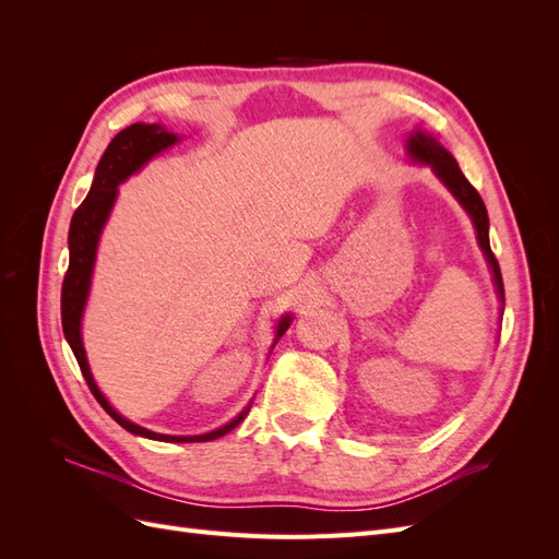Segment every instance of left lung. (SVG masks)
<instances>
[{
  "label": "left lung",
  "mask_w": 559,
  "mask_h": 559,
  "mask_svg": "<svg viewBox=\"0 0 559 559\" xmlns=\"http://www.w3.org/2000/svg\"><path fill=\"white\" fill-rule=\"evenodd\" d=\"M408 154H411L413 160L429 165L431 170L436 173V177L448 186V191L456 200H460V205L471 216V222H473V226H476V233H478V245L485 253V261L489 263V270H492L497 294L503 300V280H501V270H499L497 257L492 253V249H489V218H487V210H485V202H483L480 193L473 189L468 179L462 175L460 165H456V160L452 158L450 151L438 144L429 132L417 130V132L411 134V138H408Z\"/></svg>",
  "instance_id": "obj_1"
}]
</instances>
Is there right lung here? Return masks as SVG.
Segmentation results:
<instances>
[{"label":"right lung","mask_w":559,"mask_h":559,"mask_svg":"<svg viewBox=\"0 0 559 559\" xmlns=\"http://www.w3.org/2000/svg\"><path fill=\"white\" fill-rule=\"evenodd\" d=\"M175 142H179L177 134L167 132L158 123H132L126 130L118 132L116 138L109 142L103 158H99V163H97L91 191L72 216L70 238H67V242H70V267H67L64 282H62L60 308H62V331H64L67 343H70L74 357L79 361L81 373H83V378H86L97 403L103 405V408L118 421V425H121L126 431H130L134 436L151 438V441L202 443V441H214V438H222V436H226L228 431L238 427L240 421L247 417L249 405L238 417L230 419L228 425L218 427L210 433L167 436V433L148 431L140 425H134V421L126 419L123 415H118L111 408L109 401L105 399L103 392H99L93 376H91L86 349H83V341H81V317H83V308H86L88 292H91V277H93L99 233H103L107 218H109V212H111L114 202H116L118 183H123L130 175L138 173L144 163H148L156 154H160V151L170 148ZM289 324H292V314H286V317L280 319L275 343L284 335V331L289 329Z\"/></svg>","instance_id":"add662e5"}]
</instances>
